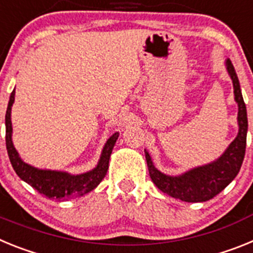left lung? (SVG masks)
<instances>
[{
	"instance_id": "1",
	"label": "left lung",
	"mask_w": 253,
	"mask_h": 253,
	"mask_svg": "<svg viewBox=\"0 0 253 253\" xmlns=\"http://www.w3.org/2000/svg\"><path fill=\"white\" fill-rule=\"evenodd\" d=\"M228 75L231 76L234 88V100L238 104V134L236 139L229 144L224 153L204 166L186 171L180 176H169L162 173L154 167L149 153L146 152L147 166L149 176L153 184L167 195L180 199L186 203H202L213 199L220 191L231 184L233 178L238 175L246 152V139H247V110L243 101L242 92L237 73L231 59L225 60Z\"/></svg>"
}]
</instances>
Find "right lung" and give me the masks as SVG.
I'll use <instances>...</instances> for the list:
<instances>
[{"label": "right lung", "mask_w": 253, "mask_h": 253, "mask_svg": "<svg viewBox=\"0 0 253 253\" xmlns=\"http://www.w3.org/2000/svg\"><path fill=\"white\" fill-rule=\"evenodd\" d=\"M13 101H15V90L11 92L4 124H6V148L11 165L17 176L49 199L62 200L71 196H84V194L92 191L106 175L111 152L115 146L116 139L119 137V131L114 133L105 143L99 163L91 171L84 172L81 175H71L68 172L35 169L24 162L13 147L12 124H11V107Z\"/></svg>", "instance_id": "1"}]
</instances>
